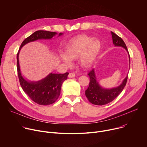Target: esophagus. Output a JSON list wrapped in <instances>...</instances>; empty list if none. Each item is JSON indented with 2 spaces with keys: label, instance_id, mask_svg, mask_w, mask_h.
Masks as SVG:
<instances>
[{
  "label": "esophagus",
  "instance_id": "esophagus-1",
  "mask_svg": "<svg viewBox=\"0 0 147 147\" xmlns=\"http://www.w3.org/2000/svg\"><path fill=\"white\" fill-rule=\"evenodd\" d=\"M75 77V74L73 73V72H71L69 73V74L68 75V78H74Z\"/></svg>",
  "mask_w": 147,
  "mask_h": 147
}]
</instances>
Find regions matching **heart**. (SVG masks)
I'll use <instances>...</instances> for the list:
<instances>
[{
  "label": "heart",
  "mask_w": 147,
  "mask_h": 147,
  "mask_svg": "<svg viewBox=\"0 0 147 147\" xmlns=\"http://www.w3.org/2000/svg\"><path fill=\"white\" fill-rule=\"evenodd\" d=\"M102 44L97 39L87 36H76L71 39L65 47V54H59L60 59L68 65L71 60L79 58V64L84 68H89L94 64L100 51Z\"/></svg>",
  "instance_id": "obj_1"
}]
</instances>
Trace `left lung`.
Here are the masks:
<instances>
[{
  "instance_id": "1",
  "label": "left lung",
  "mask_w": 147,
  "mask_h": 147,
  "mask_svg": "<svg viewBox=\"0 0 147 147\" xmlns=\"http://www.w3.org/2000/svg\"><path fill=\"white\" fill-rule=\"evenodd\" d=\"M111 34L112 36L113 43L115 46L123 47L127 51L128 54L130 65V57L125 42L121 38L119 37L115 33H114L113 32L111 31ZM88 75L90 78V83L88 88L85 91V95L91 103L95 105L100 106L106 105L116 98L124 89L128 78L127 75L119 86L111 89H107L104 88L100 85L99 82L97 80L94 69L89 72Z\"/></svg>"
}]
</instances>
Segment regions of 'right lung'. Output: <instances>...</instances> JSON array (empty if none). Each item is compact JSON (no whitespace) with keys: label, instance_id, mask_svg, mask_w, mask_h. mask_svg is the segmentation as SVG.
<instances>
[{"label":"right lung","instance_id":"obj_1","mask_svg":"<svg viewBox=\"0 0 147 147\" xmlns=\"http://www.w3.org/2000/svg\"><path fill=\"white\" fill-rule=\"evenodd\" d=\"M57 32L38 30L26 38L22 43L17 54V69L20 84L24 92L35 103L40 105H48L55 102L61 93V89L62 83L67 79L68 72L65 74L50 73L44 79L36 81L29 82L22 76L19 65V55L21 48L27 43L38 40H50ZM63 34L60 32L58 37Z\"/></svg>","mask_w":147,"mask_h":147}]
</instances>
